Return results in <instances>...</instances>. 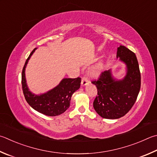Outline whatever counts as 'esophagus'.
I'll return each instance as SVG.
<instances>
[{
  "mask_svg": "<svg viewBox=\"0 0 157 157\" xmlns=\"http://www.w3.org/2000/svg\"><path fill=\"white\" fill-rule=\"evenodd\" d=\"M89 83V80H88V78L86 77H84L82 79V82H81V84H82V86H86V85Z\"/></svg>",
  "mask_w": 157,
  "mask_h": 157,
  "instance_id": "obj_1",
  "label": "esophagus"
}]
</instances>
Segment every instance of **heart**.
Wrapping results in <instances>:
<instances>
[{
    "label": "heart",
    "mask_w": 157,
    "mask_h": 157,
    "mask_svg": "<svg viewBox=\"0 0 157 157\" xmlns=\"http://www.w3.org/2000/svg\"><path fill=\"white\" fill-rule=\"evenodd\" d=\"M101 73V65L100 64H98L96 66L93 67V68H91L90 70V75H92L93 77H98Z\"/></svg>",
    "instance_id": "1"
}]
</instances>
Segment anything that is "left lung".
<instances>
[{
  "label": "left lung",
  "mask_w": 157,
  "mask_h": 157,
  "mask_svg": "<svg viewBox=\"0 0 157 157\" xmlns=\"http://www.w3.org/2000/svg\"><path fill=\"white\" fill-rule=\"evenodd\" d=\"M117 58L125 64V75L118 79L112 70L102 73L92 83L98 88L93 108L104 119H116L124 116L135 103L141 86V74L135 54L124 46H119Z\"/></svg>",
  "instance_id": "1"
}]
</instances>
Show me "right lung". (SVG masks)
<instances>
[{
	"instance_id": "add662e5",
	"label": "right lung",
	"mask_w": 157,
	"mask_h": 157,
	"mask_svg": "<svg viewBox=\"0 0 157 157\" xmlns=\"http://www.w3.org/2000/svg\"><path fill=\"white\" fill-rule=\"evenodd\" d=\"M36 49L35 48L30 53L22 72V86L25 99L34 110L43 115L51 117L59 115L69 108L71 96L80 87L81 78H63L56 86L47 92L40 94L32 93L27 83L25 69Z\"/></svg>"
}]
</instances>
